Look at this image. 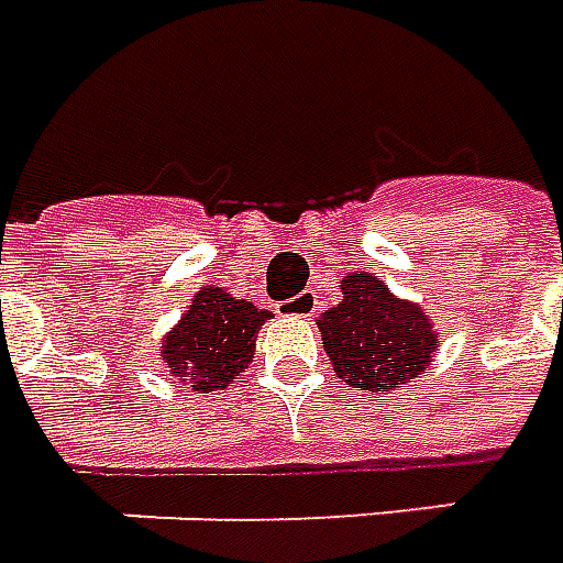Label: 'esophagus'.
<instances>
[{
	"label": "esophagus",
	"mask_w": 563,
	"mask_h": 563,
	"mask_svg": "<svg viewBox=\"0 0 563 563\" xmlns=\"http://www.w3.org/2000/svg\"><path fill=\"white\" fill-rule=\"evenodd\" d=\"M278 312L285 314H314L318 312V300H314V294H300V297H294V300H285L278 306Z\"/></svg>",
	"instance_id": "1"
}]
</instances>
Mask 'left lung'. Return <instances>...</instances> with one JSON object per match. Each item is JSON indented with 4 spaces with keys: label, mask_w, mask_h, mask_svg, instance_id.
I'll list each match as a JSON object with an SVG mask.
<instances>
[{
    "label": "left lung",
    "mask_w": 563,
    "mask_h": 563,
    "mask_svg": "<svg viewBox=\"0 0 563 563\" xmlns=\"http://www.w3.org/2000/svg\"><path fill=\"white\" fill-rule=\"evenodd\" d=\"M342 302L318 321L324 352L349 388L397 390L418 378L440 352V333L430 314L397 294L373 273H349Z\"/></svg>",
    "instance_id": "left-lung-1"
}]
</instances>
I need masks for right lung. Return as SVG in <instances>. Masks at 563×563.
<instances>
[{
    "instance_id": "add662e5",
    "label": "right lung",
    "mask_w": 563,
    "mask_h": 563,
    "mask_svg": "<svg viewBox=\"0 0 563 563\" xmlns=\"http://www.w3.org/2000/svg\"><path fill=\"white\" fill-rule=\"evenodd\" d=\"M269 318L273 314L254 302L206 285L197 290L181 321L163 336V366L197 394L224 390L239 373L249 369L257 333Z\"/></svg>"
}]
</instances>
